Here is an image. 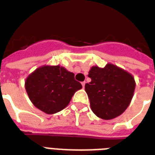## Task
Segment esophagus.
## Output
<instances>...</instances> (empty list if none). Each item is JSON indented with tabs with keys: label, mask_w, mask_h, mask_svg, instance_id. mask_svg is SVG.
I'll use <instances>...</instances> for the list:
<instances>
[{
	"label": "esophagus",
	"mask_w": 155,
	"mask_h": 155,
	"mask_svg": "<svg viewBox=\"0 0 155 155\" xmlns=\"http://www.w3.org/2000/svg\"><path fill=\"white\" fill-rule=\"evenodd\" d=\"M81 84H82L83 87H84V86H85V81H84V82H82V83H81Z\"/></svg>",
	"instance_id": "obj_1"
}]
</instances>
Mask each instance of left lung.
Instances as JSON below:
<instances>
[{"label": "left lung", "instance_id": "8db88e82", "mask_svg": "<svg viewBox=\"0 0 155 155\" xmlns=\"http://www.w3.org/2000/svg\"><path fill=\"white\" fill-rule=\"evenodd\" d=\"M91 82L85 84L91 109L98 117L111 120L121 115L134 93V78L127 71L108 63L104 68L92 66Z\"/></svg>", "mask_w": 155, "mask_h": 155}]
</instances>
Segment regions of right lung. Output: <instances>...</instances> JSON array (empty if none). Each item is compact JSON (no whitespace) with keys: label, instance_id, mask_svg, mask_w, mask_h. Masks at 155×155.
Returning a JSON list of instances; mask_svg holds the SVG:
<instances>
[{"label":"right lung","instance_id":"right-lung-1","mask_svg":"<svg viewBox=\"0 0 155 155\" xmlns=\"http://www.w3.org/2000/svg\"><path fill=\"white\" fill-rule=\"evenodd\" d=\"M25 87L36 108L47 114H54L69 104L82 85L75 80L74 73L64 67L43 65L28 75Z\"/></svg>","mask_w":155,"mask_h":155}]
</instances>
